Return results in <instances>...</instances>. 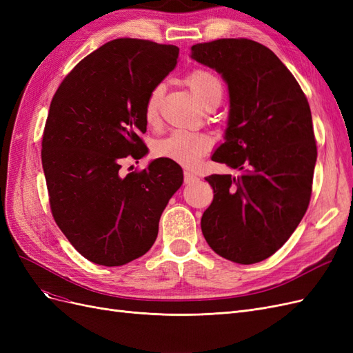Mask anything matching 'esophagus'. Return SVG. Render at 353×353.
<instances>
[{"mask_svg": "<svg viewBox=\"0 0 353 353\" xmlns=\"http://www.w3.org/2000/svg\"><path fill=\"white\" fill-rule=\"evenodd\" d=\"M196 181H199V176L193 172H190V170H185V172H184V183L185 184H193V183H196Z\"/></svg>", "mask_w": 353, "mask_h": 353, "instance_id": "esophagus-1", "label": "esophagus"}]
</instances>
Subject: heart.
<instances>
[{
    "label": "heart",
    "instance_id": "heart-1",
    "mask_svg": "<svg viewBox=\"0 0 353 353\" xmlns=\"http://www.w3.org/2000/svg\"><path fill=\"white\" fill-rule=\"evenodd\" d=\"M185 82L196 97L203 103V105L219 101L223 92L221 79L209 69H196L185 78ZM163 85H156L150 91L145 101L144 117L148 123L156 121L159 101L162 99ZM210 148V140L205 135L191 134L187 131H174L168 137L159 140L154 145L157 156L174 159L183 165L196 163L201 154H205Z\"/></svg>",
    "mask_w": 353,
    "mask_h": 353
}]
</instances>
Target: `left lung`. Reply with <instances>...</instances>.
<instances>
[{"label": "left lung", "instance_id": "1", "mask_svg": "<svg viewBox=\"0 0 353 353\" xmlns=\"http://www.w3.org/2000/svg\"><path fill=\"white\" fill-rule=\"evenodd\" d=\"M191 59L228 85L225 141L212 160L241 170L206 178L213 201L201 232L222 258L261 262L290 239L311 200L316 144L309 103L292 72L256 41L203 42L191 47Z\"/></svg>", "mask_w": 353, "mask_h": 353}]
</instances>
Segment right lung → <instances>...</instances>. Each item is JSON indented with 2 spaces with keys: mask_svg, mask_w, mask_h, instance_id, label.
Masks as SVG:
<instances>
[{
  "mask_svg": "<svg viewBox=\"0 0 353 353\" xmlns=\"http://www.w3.org/2000/svg\"><path fill=\"white\" fill-rule=\"evenodd\" d=\"M179 48L119 38L81 60L50 104L42 169L54 221L83 258L121 266L150 250L169 199L183 185L172 159L121 176L122 160L144 157L150 91L176 66Z\"/></svg>",
  "mask_w": 353,
  "mask_h": 353,
  "instance_id": "add662e5",
  "label": "right lung"
}]
</instances>
